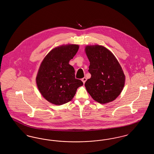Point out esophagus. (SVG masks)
<instances>
[{
	"mask_svg": "<svg viewBox=\"0 0 154 154\" xmlns=\"http://www.w3.org/2000/svg\"><path fill=\"white\" fill-rule=\"evenodd\" d=\"M81 80H82V81L83 82V83H84V84H85V81H87V78H86V77H84L83 79H81Z\"/></svg>",
	"mask_w": 154,
	"mask_h": 154,
	"instance_id": "1",
	"label": "esophagus"
}]
</instances>
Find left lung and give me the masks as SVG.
<instances>
[{
    "mask_svg": "<svg viewBox=\"0 0 154 154\" xmlns=\"http://www.w3.org/2000/svg\"><path fill=\"white\" fill-rule=\"evenodd\" d=\"M86 54L90 62L91 77L85 83L91 97L101 104L114 100L124 87L125 77L117 59L102 45H88Z\"/></svg>",
    "mask_w": 154,
    "mask_h": 154,
    "instance_id": "1",
    "label": "left lung"
}]
</instances>
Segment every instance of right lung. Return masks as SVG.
<instances>
[{
	"mask_svg": "<svg viewBox=\"0 0 154 154\" xmlns=\"http://www.w3.org/2000/svg\"><path fill=\"white\" fill-rule=\"evenodd\" d=\"M79 48L76 44L62 45L52 50L43 59L37 75V85L49 102L62 105L70 102L83 85L75 79L74 69L69 63Z\"/></svg>",
	"mask_w": 154,
	"mask_h": 154,
	"instance_id": "add662e5",
	"label": "right lung"
}]
</instances>
